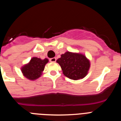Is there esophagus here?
I'll use <instances>...</instances> for the list:
<instances>
[{
    "instance_id": "obj_1",
    "label": "esophagus",
    "mask_w": 121,
    "mask_h": 121,
    "mask_svg": "<svg viewBox=\"0 0 121 121\" xmlns=\"http://www.w3.org/2000/svg\"><path fill=\"white\" fill-rule=\"evenodd\" d=\"M56 60V57H53V58L50 59V61L51 62H55Z\"/></svg>"
}]
</instances>
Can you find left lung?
<instances>
[{
  "label": "left lung",
  "mask_w": 121,
  "mask_h": 121,
  "mask_svg": "<svg viewBox=\"0 0 121 121\" xmlns=\"http://www.w3.org/2000/svg\"><path fill=\"white\" fill-rule=\"evenodd\" d=\"M62 73L70 79H82L88 74L90 61L84 54L66 51L56 60Z\"/></svg>",
  "instance_id": "8db88e82"
}]
</instances>
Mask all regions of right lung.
Masks as SVG:
<instances>
[{
	"label": "right lung",
	"instance_id": "obj_1",
	"mask_svg": "<svg viewBox=\"0 0 121 121\" xmlns=\"http://www.w3.org/2000/svg\"><path fill=\"white\" fill-rule=\"evenodd\" d=\"M48 61L47 58L41 59L37 57H33L28 63L21 67V71L26 79L30 81H35L41 76L45 66Z\"/></svg>",
	"mask_w": 121,
	"mask_h": 121
}]
</instances>
